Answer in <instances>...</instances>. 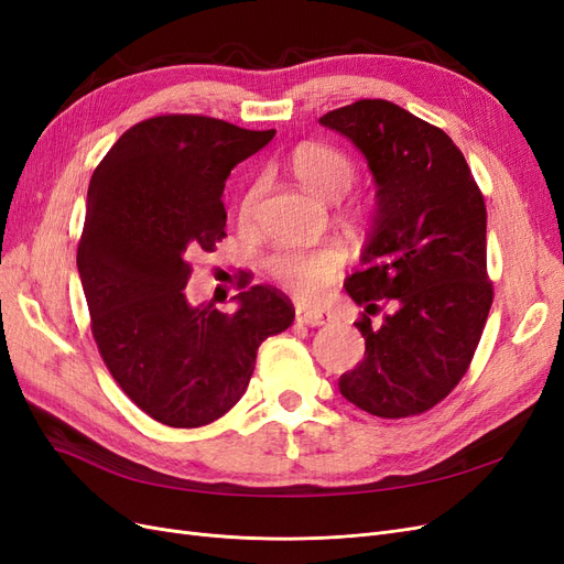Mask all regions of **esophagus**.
Masks as SVG:
<instances>
[{
  "mask_svg": "<svg viewBox=\"0 0 564 564\" xmlns=\"http://www.w3.org/2000/svg\"><path fill=\"white\" fill-rule=\"evenodd\" d=\"M334 317L327 311L311 308V305H296V322L305 324V327H322V324H329Z\"/></svg>",
  "mask_w": 564,
  "mask_h": 564,
  "instance_id": "obj_1",
  "label": "esophagus"
}]
</instances>
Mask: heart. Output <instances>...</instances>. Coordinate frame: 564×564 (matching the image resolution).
<instances>
[{"label":"heart","mask_w":564,"mask_h":564,"mask_svg":"<svg viewBox=\"0 0 564 564\" xmlns=\"http://www.w3.org/2000/svg\"><path fill=\"white\" fill-rule=\"evenodd\" d=\"M289 169L305 191L322 199H338L355 178V166L346 152L324 143H301L289 158ZM256 199H259V187H251L240 202L242 220L253 216ZM340 268H344V251L336 245L284 249L268 259L272 280L301 299H317L336 280Z\"/></svg>","instance_id":"heart-1"}]
</instances>
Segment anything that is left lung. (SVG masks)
Returning a JSON list of instances; mask_svg holds the SVG:
<instances>
[{
  "label": "left lung",
  "instance_id": "left-lung-1",
  "mask_svg": "<svg viewBox=\"0 0 564 564\" xmlns=\"http://www.w3.org/2000/svg\"><path fill=\"white\" fill-rule=\"evenodd\" d=\"M319 124L362 152L377 183L365 268L344 284L365 308V357L338 390L373 416L421 414L464 377L491 308L485 199L449 135L390 100H357Z\"/></svg>",
  "mask_w": 564,
  "mask_h": 564
}]
</instances>
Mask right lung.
I'll return each mask as SVG.
<instances>
[{
  "label": "right lung",
  "instance_id": "right-lung-1",
  "mask_svg": "<svg viewBox=\"0 0 564 564\" xmlns=\"http://www.w3.org/2000/svg\"><path fill=\"white\" fill-rule=\"evenodd\" d=\"M275 129L214 117H152L96 166L77 270L91 332L112 379L148 416L197 429L245 395L259 346L294 322L278 289L237 294V311L191 305V261L226 237V178Z\"/></svg>",
  "mask_w": 564,
  "mask_h": 564
}]
</instances>
